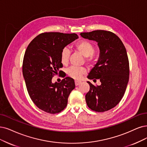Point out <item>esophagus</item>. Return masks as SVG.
Here are the masks:
<instances>
[{
    "label": "esophagus",
    "instance_id": "esophagus-1",
    "mask_svg": "<svg viewBox=\"0 0 147 147\" xmlns=\"http://www.w3.org/2000/svg\"><path fill=\"white\" fill-rule=\"evenodd\" d=\"M81 84V82L80 81H75V85H76V86H78V85H80Z\"/></svg>",
    "mask_w": 147,
    "mask_h": 147
}]
</instances>
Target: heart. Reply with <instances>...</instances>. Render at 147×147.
Segmentation results:
<instances>
[{
	"label": "heart",
	"instance_id": "1",
	"mask_svg": "<svg viewBox=\"0 0 147 147\" xmlns=\"http://www.w3.org/2000/svg\"><path fill=\"white\" fill-rule=\"evenodd\" d=\"M76 49L85 57H87L86 61L88 62H91V59L88 58L93 55L95 52V48L92 43L86 40H82L78 42L75 46ZM69 56V51L67 48H63L61 53V62L65 65H67L68 62ZM86 73V71L84 68H76L70 67L67 71V74L69 76L75 80L80 79L82 76Z\"/></svg>",
	"mask_w": 147,
	"mask_h": 147
}]
</instances>
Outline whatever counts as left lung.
Here are the masks:
<instances>
[{"label":"left lung","instance_id":"1","mask_svg":"<svg viewBox=\"0 0 147 147\" xmlns=\"http://www.w3.org/2000/svg\"><path fill=\"white\" fill-rule=\"evenodd\" d=\"M85 39L97 42L99 57L87 78L101 85L95 86L90 82V91L85 96L91 110L104 112L116 107L122 99L129 80V61L125 47L115 33L105 30L81 32Z\"/></svg>","mask_w":147,"mask_h":147}]
</instances>
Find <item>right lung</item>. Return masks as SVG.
Listing matches in <instances>:
<instances>
[{
  "mask_svg": "<svg viewBox=\"0 0 147 147\" xmlns=\"http://www.w3.org/2000/svg\"><path fill=\"white\" fill-rule=\"evenodd\" d=\"M78 37L75 33L44 32L36 36L25 51L22 73L27 91L34 104L47 113L62 111L75 88L72 78L66 77L59 83H53L52 78L63 67L62 50Z\"/></svg>",
  "mask_w": 147,
  "mask_h": 147,
  "instance_id": "right-lung-1",
  "label": "right lung"
}]
</instances>
